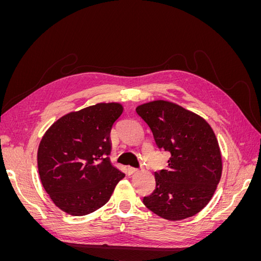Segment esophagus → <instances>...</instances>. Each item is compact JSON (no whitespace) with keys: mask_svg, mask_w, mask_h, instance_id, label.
<instances>
[{"mask_svg":"<svg viewBox=\"0 0 261 261\" xmlns=\"http://www.w3.org/2000/svg\"><path fill=\"white\" fill-rule=\"evenodd\" d=\"M127 172L129 173V174H135V173H137V172H138V170H137V169H135V168L128 167V168H127Z\"/></svg>","mask_w":261,"mask_h":261,"instance_id":"34e87169","label":"esophagus"}]
</instances>
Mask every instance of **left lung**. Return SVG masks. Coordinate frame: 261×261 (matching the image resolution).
Listing matches in <instances>:
<instances>
[{"label":"left lung","instance_id":"obj_1","mask_svg":"<svg viewBox=\"0 0 261 261\" xmlns=\"http://www.w3.org/2000/svg\"><path fill=\"white\" fill-rule=\"evenodd\" d=\"M156 146L171 153L167 170L154 173V192L144 204L169 221L191 218L207 206L222 175L216 134L200 115L165 100L136 108Z\"/></svg>","mask_w":261,"mask_h":261}]
</instances>
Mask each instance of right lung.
I'll return each mask as SVG.
<instances>
[{
  "label": "right lung",
  "mask_w": 261,
  "mask_h": 261,
  "mask_svg": "<svg viewBox=\"0 0 261 261\" xmlns=\"http://www.w3.org/2000/svg\"><path fill=\"white\" fill-rule=\"evenodd\" d=\"M124 108L100 102L69 112L44 133L38 171L44 191L67 215L82 217L103 207L125 174L110 162V133Z\"/></svg>",
  "instance_id": "1"
}]
</instances>
